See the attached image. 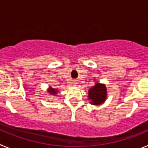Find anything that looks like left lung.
<instances>
[{"label":"left lung","instance_id":"obj_1","mask_svg":"<svg viewBox=\"0 0 148 148\" xmlns=\"http://www.w3.org/2000/svg\"><path fill=\"white\" fill-rule=\"evenodd\" d=\"M89 99L91 104L98 105L103 103L107 97V90L104 84L96 83L93 87L89 90Z\"/></svg>","mask_w":148,"mask_h":148}]
</instances>
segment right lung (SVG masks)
<instances>
[{
    "instance_id": "right-lung-1",
    "label": "right lung",
    "mask_w": 148,
    "mask_h": 148,
    "mask_svg": "<svg viewBox=\"0 0 148 148\" xmlns=\"http://www.w3.org/2000/svg\"><path fill=\"white\" fill-rule=\"evenodd\" d=\"M49 90H50V93L51 94H53V95H56V93H57V91H56V90H55V89H53V88H49Z\"/></svg>"
}]
</instances>
